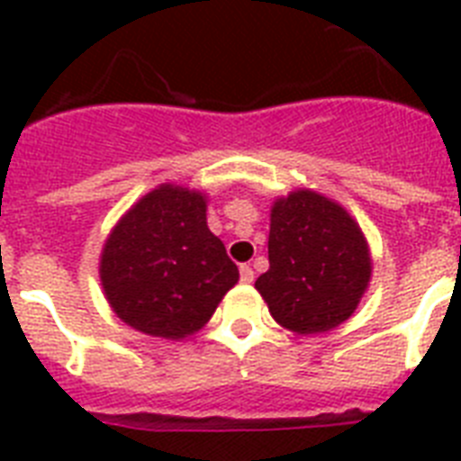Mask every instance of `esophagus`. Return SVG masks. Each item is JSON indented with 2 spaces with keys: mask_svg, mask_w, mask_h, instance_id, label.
I'll return each instance as SVG.
<instances>
[{
  "mask_svg": "<svg viewBox=\"0 0 461 461\" xmlns=\"http://www.w3.org/2000/svg\"><path fill=\"white\" fill-rule=\"evenodd\" d=\"M239 275H241V282H244V285H251L253 282V267L251 266L239 267Z\"/></svg>",
  "mask_w": 461,
  "mask_h": 461,
  "instance_id": "obj_1",
  "label": "esophagus"
}]
</instances>
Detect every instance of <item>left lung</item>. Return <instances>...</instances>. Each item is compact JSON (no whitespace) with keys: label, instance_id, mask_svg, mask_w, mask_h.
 <instances>
[{"label":"left lung","instance_id":"1","mask_svg":"<svg viewBox=\"0 0 461 461\" xmlns=\"http://www.w3.org/2000/svg\"><path fill=\"white\" fill-rule=\"evenodd\" d=\"M267 258L270 267L256 289L275 321L296 335H318L349 321L373 273L357 220L311 188L273 203Z\"/></svg>","mask_w":461,"mask_h":461}]
</instances>
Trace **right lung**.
Listing matches in <instances>:
<instances>
[{"mask_svg":"<svg viewBox=\"0 0 461 461\" xmlns=\"http://www.w3.org/2000/svg\"><path fill=\"white\" fill-rule=\"evenodd\" d=\"M205 210L203 191L159 184L119 217L100 253V282L126 325L184 339L237 285L239 267L208 230Z\"/></svg>","mask_w":461,"mask_h":461,"instance_id":"obj_1","label":"right lung"}]
</instances>
